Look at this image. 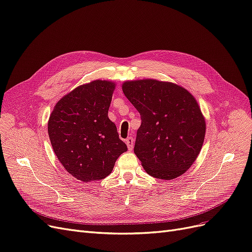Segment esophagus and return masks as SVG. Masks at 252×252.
Returning <instances> with one entry per match:
<instances>
[{
	"label": "esophagus",
	"mask_w": 252,
	"mask_h": 252,
	"mask_svg": "<svg viewBox=\"0 0 252 252\" xmlns=\"http://www.w3.org/2000/svg\"><path fill=\"white\" fill-rule=\"evenodd\" d=\"M125 143H126V145H127L128 149H129V150H132V148H133V143H134L133 138H131V136H129L128 139L125 140Z\"/></svg>",
	"instance_id": "34e87169"
}]
</instances>
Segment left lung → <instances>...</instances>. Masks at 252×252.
<instances>
[{"label":"left lung","instance_id":"left-lung-1","mask_svg":"<svg viewBox=\"0 0 252 252\" xmlns=\"http://www.w3.org/2000/svg\"><path fill=\"white\" fill-rule=\"evenodd\" d=\"M123 93L140 112L134 154L151 177L172 180L185 173L202 149L206 123L193 95L177 84L127 81Z\"/></svg>","mask_w":252,"mask_h":252}]
</instances>
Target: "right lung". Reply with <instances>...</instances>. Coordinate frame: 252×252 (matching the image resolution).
<instances>
[{"instance_id": "obj_1", "label": "right lung", "mask_w": 252, "mask_h": 252, "mask_svg": "<svg viewBox=\"0 0 252 252\" xmlns=\"http://www.w3.org/2000/svg\"><path fill=\"white\" fill-rule=\"evenodd\" d=\"M116 84L95 80L63 96L48 121L53 151L64 168L82 182L103 180L127 150L108 118Z\"/></svg>"}]
</instances>
